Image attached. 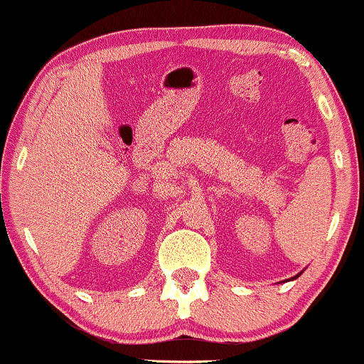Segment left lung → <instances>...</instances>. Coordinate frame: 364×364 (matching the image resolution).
<instances>
[{
  "mask_svg": "<svg viewBox=\"0 0 364 364\" xmlns=\"http://www.w3.org/2000/svg\"><path fill=\"white\" fill-rule=\"evenodd\" d=\"M296 277H299V274H298V275H296ZM296 277H292V279H296Z\"/></svg>",
  "mask_w": 364,
  "mask_h": 364,
  "instance_id": "left-lung-1",
  "label": "left lung"
}]
</instances>
